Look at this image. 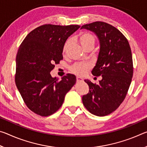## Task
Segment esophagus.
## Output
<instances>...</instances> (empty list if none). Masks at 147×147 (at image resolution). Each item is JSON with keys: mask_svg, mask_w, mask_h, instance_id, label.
Segmentation results:
<instances>
[{"mask_svg": "<svg viewBox=\"0 0 147 147\" xmlns=\"http://www.w3.org/2000/svg\"><path fill=\"white\" fill-rule=\"evenodd\" d=\"M83 78H81V77H79V76H77L76 77V82H83Z\"/></svg>", "mask_w": 147, "mask_h": 147, "instance_id": "obj_1", "label": "esophagus"}]
</instances>
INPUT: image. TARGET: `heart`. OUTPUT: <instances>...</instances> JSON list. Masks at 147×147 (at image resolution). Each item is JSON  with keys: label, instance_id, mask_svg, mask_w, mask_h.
Wrapping results in <instances>:
<instances>
[{"label": "heart", "instance_id": "heart-1", "mask_svg": "<svg viewBox=\"0 0 147 147\" xmlns=\"http://www.w3.org/2000/svg\"><path fill=\"white\" fill-rule=\"evenodd\" d=\"M78 41L83 48L85 49L89 46H94L95 44V38L90 32H84L81 33L78 36ZM70 43V40L68 39L65 43L63 51V53L67 49ZM92 67V65L89 63H76L71 67V71L74 74L78 76H84L90 70Z\"/></svg>", "mask_w": 147, "mask_h": 147}]
</instances>
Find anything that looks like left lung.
<instances>
[{
	"label": "left lung",
	"mask_w": 147,
	"mask_h": 147,
	"mask_svg": "<svg viewBox=\"0 0 147 147\" xmlns=\"http://www.w3.org/2000/svg\"><path fill=\"white\" fill-rule=\"evenodd\" d=\"M95 33L100 41V51L93 75L102 76L98 84L88 80L89 93L84 95L85 108L93 115L102 117L113 112L123 102L133 76L131 49L126 37L115 27L96 21L82 26Z\"/></svg>",
	"instance_id": "left-lung-1"
}]
</instances>
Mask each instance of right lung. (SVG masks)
Masks as SVG:
<instances>
[{
  "mask_svg": "<svg viewBox=\"0 0 147 147\" xmlns=\"http://www.w3.org/2000/svg\"><path fill=\"white\" fill-rule=\"evenodd\" d=\"M80 27L43 24L30 32L19 47L15 81L26 106L37 115L47 117L58 111L76 83L73 74L59 80L50 73L63 59L66 40Z\"/></svg>",
  "mask_w": 147,
  "mask_h": 147,
  "instance_id": "1",
  "label": "right lung"
}]
</instances>
